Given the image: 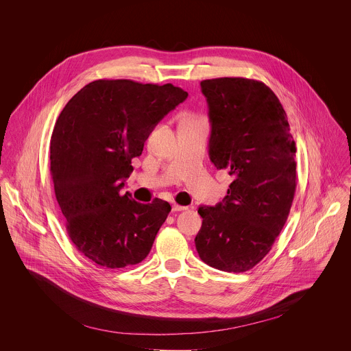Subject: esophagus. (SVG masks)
<instances>
[{"label":"esophagus","mask_w":351,"mask_h":351,"mask_svg":"<svg viewBox=\"0 0 351 351\" xmlns=\"http://www.w3.org/2000/svg\"><path fill=\"white\" fill-rule=\"evenodd\" d=\"M188 206H184V205H178V204H173V210L174 212H181V210H186Z\"/></svg>","instance_id":"esophagus-1"}]
</instances>
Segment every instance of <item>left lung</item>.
<instances>
[{
	"mask_svg": "<svg viewBox=\"0 0 351 351\" xmlns=\"http://www.w3.org/2000/svg\"><path fill=\"white\" fill-rule=\"evenodd\" d=\"M200 85L209 109V158L232 182L221 202L199 208L196 250L215 269L242 273L263 259L288 219L296 143L281 102L263 82L224 77Z\"/></svg>",
	"mask_w": 351,
	"mask_h": 351,
	"instance_id": "obj_1",
	"label": "left lung"
}]
</instances>
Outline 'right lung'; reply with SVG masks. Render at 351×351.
<instances>
[{
  "label": "right lung",
  "instance_id": "obj_1",
  "mask_svg": "<svg viewBox=\"0 0 351 351\" xmlns=\"http://www.w3.org/2000/svg\"><path fill=\"white\" fill-rule=\"evenodd\" d=\"M188 93L181 88L99 80L60 112L50 143L51 177L67 234L102 267L142 262L171 206L120 195L155 125Z\"/></svg>",
  "mask_w": 351,
  "mask_h": 351
}]
</instances>
